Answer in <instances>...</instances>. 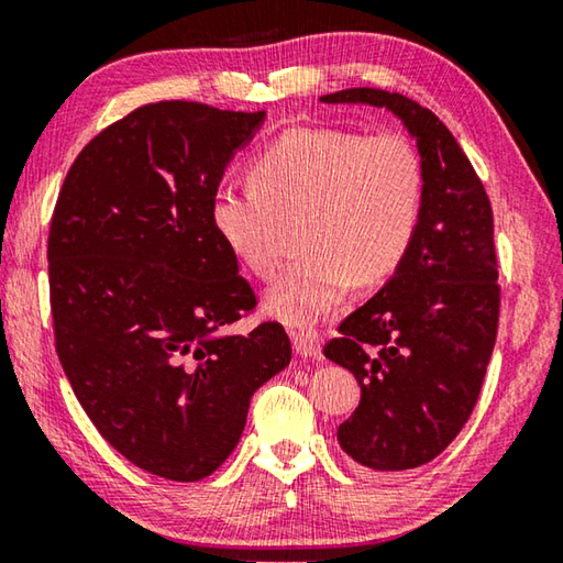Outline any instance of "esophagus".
<instances>
[{"instance_id": "obj_1", "label": "esophagus", "mask_w": 563, "mask_h": 563, "mask_svg": "<svg viewBox=\"0 0 563 563\" xmlns=\"http://www.w3.org/2000/svg\"><path fill=\"white\" fill-rule=\"evenodd\" d=\"M292 338V345L295 352H298L300 357H310V360H318L320 357V350H322V338L316 328H300V330H292L290 332Z\"/></svg>"}]
</instances>
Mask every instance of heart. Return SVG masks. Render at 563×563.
I'll list each match as a JSON object with an SVG mask.
<instances>
[{
  "instance_id": "obj_1",
  "label": "heart",
  "mask_w": 563,
  "mask_h": 563,
  "mask_svg": "<svg viewBox=\"0 0 563 563\" xmlns=\"http://www.w3.org/2000/svg\"><path fill=\"white\" fill-rule=\"evenodd\" d=\"M247 180L216 188L213 233L245 271L271 278L283 225L300 223L305 255L265 295V310L290 325L325 318L355 280L389 278L412 247L424 206L422 158L395 131L290 129L253 158Z\"/></svg>"
}]
</instances>
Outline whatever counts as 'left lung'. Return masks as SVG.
<instances>
[{"label": "left lung", "instance_id": "left-lung-1", "mask_svg": "<svg viewBox=\"0 0 563 563\" xmlns=\"http://www.w3.org/2000/svg\"><path fill=\"white\" fill-rule=\"evenodd\" d=\"M320 101L393 111L424 166L412 247L322 350L362 389L357 409L338 427L342 450L375 472L415 470L462 432L487 375L501 300L492 203L452 131L430 109L369 87Z\"/></svg>", "mask_w": 563, "mask_h": 563}]
</instances>
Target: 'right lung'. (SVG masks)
<instances>
[{"mask_svg":"<svg viewBox=\"0 0 563 563\" xmlns=\"http://www.w3.org/2000/svg\"><path fill=\"white\" fill-rule=\"evenodd\" d=\"M263 121L146 103L84 146L52 216L56 355L103 440L164 479L213 474L292 357L280 322L228 332L255 292L211 225L225 166Z\"/></svg>","mask_w":563,"mask_h":563,"instance_id":"add662e5","label":"right lung"}]
</instances>
